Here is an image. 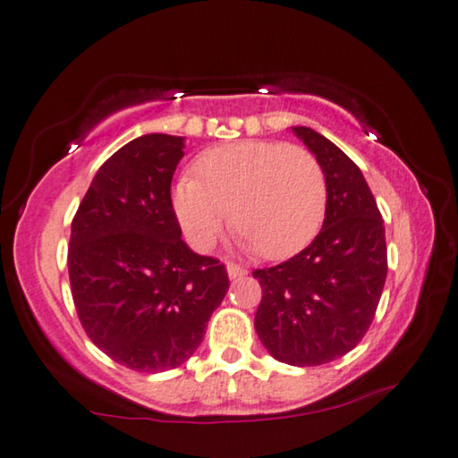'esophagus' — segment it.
Here are the masks:
<instances>
[{
	"mask_svg": "<svg viewBox=\"0 0 458 458\" xmlns=\"http://www.w3.org/2000/svg\"><path fill=\"white\" fill-rule=\"evenodd\" d=\"M226 271H228V277H230V279H236V277L247 276V269L241 267V265H236V263H226Z\"/></svg>",
	"mask_w": 458,
	"mask_h": 458,
	"instance_id": "obj_1",
	"label": "esophagus"
}]
</instances>
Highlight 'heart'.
<instances>
[{
  "mask_svg": "<svg viewBox=\"0 0 458 458\" xmlns=\"http://www.w3.org/2000/svg\"><path fill=\"white\" fill-rule=\"evenodd\" d=\"M195 176L173 187V209L197 250H209L228 222L263 259L302 249L323 222L327 181L309 149L244 140L209 148L193 164Z\"/></svg>",
  "mask_w": 458,
  "mask_h": 458,
  "instance_id": "1",
  "label": "heart"
}]
</instances>
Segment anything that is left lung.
<instances>
[{
  "label": "left lung",
  "mask_w": 458,
  "mask_h": 458,
  "mask_svg": "<svg viewBox=\"0 0 458 458\" xmlns=\"http://www.w3.org/2000/svg\"><path fill=\"white\" fill-rule=\"evenodd\" d=\"M292 131L325 173V222L298 255L252 271L263 290L255 329L276 360L320 366L352 352L372 325L388 269L385 222L353 160L315 129Z\"/></svg>",
  "instance_id": "8db88e82"
}]
</instances>
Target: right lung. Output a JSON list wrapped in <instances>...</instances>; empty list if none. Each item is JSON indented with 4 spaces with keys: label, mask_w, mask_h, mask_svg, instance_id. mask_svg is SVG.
Segmentation results:
<instances>
[{
    "label": "right lung",
    "mask_w": 458,
    "mask_h": 458,
    "mask_svg": "<svg viewBox=\"0 0 458 458\" xmlns=\"http://www.w3.org/2000/svg\"><path fill=\"white\" fill-rule=\"evenodd\" d=\"M185 138L148 133L98 168L72 222V296L92 344L138 372L193 356L228 273L181 238L170 182Z\"/></svg>",
    "instance_id": "add662e5"
}]
</instances>
